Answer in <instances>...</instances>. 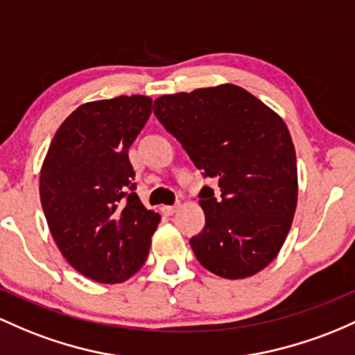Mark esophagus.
I'll return each mask as SVG.
<instances>
[{
	"label": "esophagus",
	"mask_w": 355,
	"mask_h": 355,
	"mask_svg": "<svg viewBox=\"0 0 355 355\" xmlns=\"http://www.w3.org/2000/svg\"><path fill=\"white\" fill-rule=\"evenodd\" d=\"M177 210H178V205H163L162 207V212L165 214V216H173Z\"/></svg>",
	"instance_id": "esophagus-1"
}]
</instances>
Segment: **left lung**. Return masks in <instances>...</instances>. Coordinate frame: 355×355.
Masks as SVG:
<instances>
[{"instance_id": "obj_1", "label": "left lung", "mask_w": 355, "mask_h": 355, "mask_svg": "<svg viewBox=\"0 0 355 355\" xmlns=\"http://www.w3.org/2000/svg\"><path fill=\"white\" fill-rule=\"evenodd\" d=\"M155 114L193 165L219 185L205 187V225L190 239L198 263L225 279L256 275L285 244L298 202L297 155L285 121L234 84L166 94Z\"/></svg>"}]
</instances>
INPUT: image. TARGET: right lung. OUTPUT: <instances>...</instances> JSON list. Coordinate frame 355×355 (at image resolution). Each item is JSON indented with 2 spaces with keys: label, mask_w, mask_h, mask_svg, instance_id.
I'll return each mask as SVG.
<instances>
[{
  "label": "right lung",
  "mask_w": 355,
  "mask_h": 355,
  "mask_svg": "<svg viewBox=\"0 0 355 355\" xmlns=\"http://www.w3.org/2000/svg\"><path fill=\"white\" fill-rule=\"evenodd\" d=\"M153 99L119 96L79 106L53 136L40 170V200L62 256L104 285L143 268L159 214L135 192L128 151Z\"/></svg>",
  "instance_id": "1"
}]
</instances>
